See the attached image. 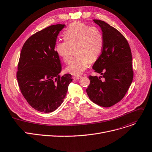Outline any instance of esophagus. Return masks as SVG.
<instances>
[{
    "label": "esophagus",
    "mask_w": 152,
    "mask_h": 152,
    "mask_svg": "<svg viewBox=\"0 0 152 152\" xmlns=\"http://www.w3.org/2000/svg\"><path fill=\"white\" fill-rule=\"evenodd\" d=\"M80 78H81V76H75L73 77V79H76V80L79 79H80Z\"/></svg>",
    "instance_id": "34e87169"
}]
</instances>
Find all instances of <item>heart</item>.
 Returning <instances> with one entry per match:
<instances>
[{
    "instance_id": "heart-1",
    "label": "heart",
    "mask_w": 152,
    "mask_h": 152,
    "mask_svg": "<svg viewBox=\"0 0 152 152\" xmlns=\"http://www.w3.org/2000/svg\"><path fill=\"white\" fill-rule=\"evenodd\" d=\"M63 36L65 41L55 44L56 52L64 62H68L74 49L76 56L66 69L73 75H81L87 69L89 61L94 62L99 57L103 47L102 35L95 27L75 23L65 29Z\"/></svg>"
}]
</instances>
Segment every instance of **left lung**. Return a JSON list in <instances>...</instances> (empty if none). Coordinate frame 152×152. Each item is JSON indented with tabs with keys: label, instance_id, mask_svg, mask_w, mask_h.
Returning a JSON list of instances; mask_svg holds the SVG:
<instances>
[{
	"label": "left lung",
	"instance_id": "obj_1",
	"mask_svg": "<svg viewBox=\"0 0 152 152\" xmlns=\"http://www.w3.org/2000/svg\"><path fill=\"white\" fill-rule=\"evenodd\" d=\"M94 21L102 29L103 44L92 68L104 79L89 76L86 92L94 103L107 107L124 97L133 81L132 54L127 40L117 29L101 20Z\"/></svg>",
	"mask_w": 152,
	"mask_h": 152
}]
</instances>
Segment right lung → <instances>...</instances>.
<instances>
[{
    "mask_svg": "<svg viewBox=\"0 0 152 152\" xmlns=\"http://www.w3.org/2000/svg\"><path fill=\"white\" fill-rule=\"evenodd\" d=\"M65 24L53 25L39 31L24 44L16 77L28 103L45 113L56 110L64 102L70 74L60 77L62 64L55 50L57 35Z\"/></svg>",
    "mask_w": 152,
    "mask_h": 152,
    "instance_id": "1",
    "label": "right lung"
}]
</instances>
